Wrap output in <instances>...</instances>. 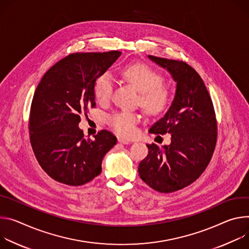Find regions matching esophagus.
<instances>
[{
	"instance_id": "1",
	"label": "esophagus",
	"mask_w": 249,
	"mask_h": 249,
	"mask_svg": "<svg viewBox=\"0 0 249 249\" xmlns=\"http://www.w3.org/2000/svg\"><path fill=\"white\" fill-rule=\"evenodd\" d=\"M119 142L122 143V144H128V143H130L129 141L124 140V139H122V137H120V139H119Z\"/></svg>"
}]
</instances>
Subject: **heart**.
Segmentation results:
<instances>
[{
  "label": "heart",
  "mask_w": 249,
  "mask_h": 249,
  "mask_svg": "<svg viewBox=\"0 0 249 249\" xmlns=\"http://www.w3.org/2000/svg\"><path fill=\"white\" fill-rule=\"evenodd\" d=\"M123 77L141 93V105L148 114L155 115L167 107L170 100L169 91L162 86V76L142 63L125 66L122 71ZM114 88L113 76L104 72L94 83V95L97 101L107 102L112 96ZM108 124L123 136L131 137L135 134V124L140 117L134 113L121 112L109 116Z\"/></svg>",
  "instance_id": "b5f03b06"
}]
</instances>
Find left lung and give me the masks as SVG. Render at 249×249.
Returning <instances> with one entry per match:
<instances>
[{"mask_svg": "<svg viewBox=\"0 0 249 249\" xmlns=\"http://www.w3.org/2000/svg\"><path fill=\"white\" fill-rule=\"evenodd\" d=\"M148 58L166 69L176 82L174 99L166 114L149 129L171 134V143L159 148L147 144L140 163L141 178L160 193H171L196 181L207 168L216 142V121L210 94L201 76L183 61Z\"/></svg>", "mask_w": 249, "mask_h": 249, "instance_id": "1", "label": "left lung"}]
</instances>
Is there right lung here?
Returning <instances> with one entry per match:
<instances>
[{
  "instance_id": "add662e5",
  "label": "right lung",
  "mask_w": 249,
  "mask_h": 249,
  "mask_svg": "<svg viewBox=\"0 0 249 249\" xmlns=\"http://www.w3.org/2000/svg\"><path fill=\"white\" fill-rule=\"evenodd\" d=\"M120 51L72 53L53 65L38 84L31 107V143L41 168L55 181L84 185L102 172L117 137L101 130L85 139L80 116L96 106L94 83L121 56Z\"/></svg>"
}]
</instances>
